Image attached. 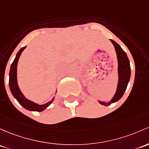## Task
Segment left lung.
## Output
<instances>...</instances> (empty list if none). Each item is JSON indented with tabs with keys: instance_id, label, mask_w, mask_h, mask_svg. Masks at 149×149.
I'll list each match as a JSON object with an SVG mask.
<instances>
[{
	"instance_id": "8db88e82",
	"label": "left lung",
	"mask_w": 149,
	"mask_h": 149,
	"mask_svg": "<svg viewBox=\"0 0 149 149\" xmlns=\"http://www.w3.org/2000/svg\"><path fill=\"white\" fill-rule=\"evenodd\" d=\"M110 40L113 45L116 53L117 61H118V84H117L116 91L111 101L108 102L98 101V103L103 106H109L111 103L117 102L118 100H120L127 88L131 78V66L127 55L116 42L111 39H110Z\"/></svg>"
}]
</instances>
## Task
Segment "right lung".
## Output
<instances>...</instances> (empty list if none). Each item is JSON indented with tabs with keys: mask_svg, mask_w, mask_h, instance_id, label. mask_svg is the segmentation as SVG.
<instances>
[{
	"mask_svg": "<svg viewBox=\"0 0 149 149\" xmlns=\"http://www.w3.org/2000/svg\"><path fill=\"white\" fill-rule=\"evenodd\" d=\"M26 47L21 48L18 53H17L16 56H15V59H14L13 62L12 63L11 65H10V73H9V88H10V92H11L12 95H13L14 98L18 101V102L23 106L24 109H27V110L31 111H38L40 112L44 111L46 108H48L51 103L54 101L55 96L52 98L51 101L48 102L43 104H38L33 101H31V100L28 99L18 86V79H17V66H18V62L19 60V58L21 56L23 51H24Z\"/></svg>",
	"mask_w": 149,
	"mask_h": 149,
	"instance_id": "obj_1",
	"label": "right lung"
}]
</instances>
